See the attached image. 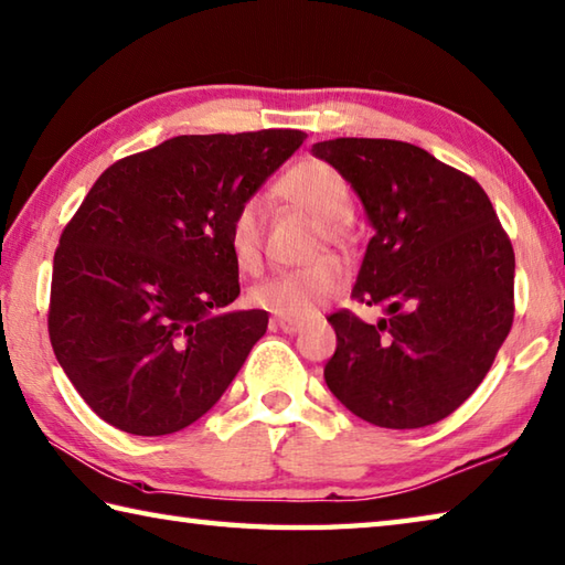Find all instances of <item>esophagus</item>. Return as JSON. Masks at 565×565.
Masks as SVG:
<instances>
[{
  "mask_svg": "<svg viewBox=\"0 0 565 565\" xmlns=\"http://www.w3.org/2000/svg\"><path fill=\"white\" fill-rule=\"evenodd\" d=\"M274 328H279L281 333H286V335H294V333H298V330L303 328V323L301 320H294V318H284V316H276L274 320Z\"/></svg>",
  "mask_w": 565,
  "mask_h": 565,
  "instance_id": "obj_1",
  "label": "esophagus"
}]
</instances>
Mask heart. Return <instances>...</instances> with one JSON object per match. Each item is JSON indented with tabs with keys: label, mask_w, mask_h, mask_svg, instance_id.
<instances>
[{
	"label": "heart",
	"mask_w": 565,
	"mask_h": 565,
	"mask_svg": "<svg viewBox=\"0 0 565 565\" xmlns=\"http://www.w3.org/2000/svg\"><path fill=\"white\" fill-rule=\"evenodd\" d=\"M276 191L286 203L320 220V242L342 245L348 239L345 217L350 215V191L342 175L323 161H301L281 175ZM227 242L239 269L254 271L262 264L264 205L247 198L230 217ZM345 286V267L333 257L316 259L306 267L276 271L252 286L249 301L264 311L284 318H308L328 306Z\"/></svg>",
	"instance_id": "heart-1"
}]
</instances>
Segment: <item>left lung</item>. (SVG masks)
I'll use <instances>...</instances> for the list:
<instances>
[{
  "label": "left lung",
  "mask_w": 565,
  "mask_h": 565,
  "mask_svg": "<svg viewBox=\"0 0 565 565\" xmlns=\"http://www.w3.org/2000/svg\"><path fill=\"white\" fill-rule=\"evenodd\" d=\"M313 157L358 193L374 237L352 298L382 306L370 326L328 318L335 399L382 428H422L478 390L514 318V249L478 181L394 139H330Z\"/></svg>",
  "instance_id": "8db88e82"
}]
</instances>
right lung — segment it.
Wrapping results in <instances>:
<instances>
[{
    "label": "right lung",
    "mask_w": 565,
    "mask_h": 565,
    "mask_svg": "<svg viewBox=\"0 0 565 565\" xmlns=\"http://www.w3.org/2000/svg\"><path fill=\"white\" fill-rule=\"evenodd\" d=\"M298 129L183 135L99 175L53 257L49 335L93 412L135 436L175 434L217 404L267 311H227V227L301 147Z\"/></svg>",
    "instance_id": "1"
}]
</instances>
